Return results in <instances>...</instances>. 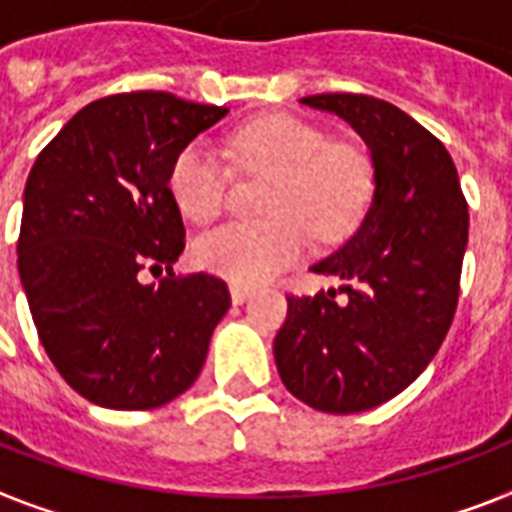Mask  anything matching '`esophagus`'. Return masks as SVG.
I'll return each mask as SVG.
<instances>
[{
	"label": "esophagus",
	"mask_w": 512,
	"mask_h": 512,
	"mask_svg": "<svg viewBox=\"0 0 512 512\" xmlns=\"http://www.w3.org/2000/svg\"><path fill=\"white\" fill-rule=\"evenodd\" d=\"M249 295H252V287L230 285V298H233V304H244Z\"/></svg>",
	"instance_id": "obj_1"
}]
</instances>
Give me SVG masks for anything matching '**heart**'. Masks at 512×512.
<instances>
[{"label":"heart","mask_w":512,"mask_h":512,"mask_svg":"<svg viewBox=\"0 0 512 512\" xmlns=\"http://www.w3.org/2000/svg\"><path fill=\"white\" fill-rule=\"evenodd\" d=\"M225 154L244 170H274L257 222H227L195 241V263L236 285H260L295 263L309 246V227L320 238L347 233L372 192V165L347 143H328L323 132L287 113H268L238 127ZM230 170L214 146L192 140L173 157L168 189L192 222L206 225L225 208Z\"/></svg>","instance_id":"heart-1"}]
</instances>
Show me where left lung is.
I'll return each instance as SVG.
<instances>
[{
  "label": "left lung",
  "mask_w": 512,
  "mask_h": 512,
  "mask_svg": "<svg viewBox=\"0 0 512 512\" xmlns=\"http://www.w3.org/2000/svg\"><path fill=\"white\" fill-rule=\"evenodd\" d=\"M372 151L374 192L358 230L314 274L336 290L287 295L274 339L279 377L295 399L350 415L393 399L437 355L458 304L469 214L448 149L396 105L369 94H312Z\"/></svg>",
  "instance_id": "left-lung-1"
}]
</instances>
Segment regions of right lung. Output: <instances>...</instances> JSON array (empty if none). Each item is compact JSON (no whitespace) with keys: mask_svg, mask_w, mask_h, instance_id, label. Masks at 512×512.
Returning <instances> with one entry per match:
<instances>
[{"mask_svg":"<svg viewBox=\"0 0 512 512\" xmlns=\"http://www.w3.org/2000/svg\"><path fill=\"white\" fill-rule=\"evenodd\" d=\"M227 108L168 92L89 102L34 160L18 274L34 328L64 382L108 410H154L198 380L230 309L211 274H173L184 222L170 162ZM143 267L169 276L143 286Z\"/></svg>","mask_w":512,"mask_h":512,"instance_id":"obj_1","label":"right lung"}]
</instances>
